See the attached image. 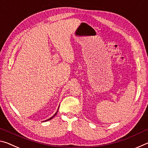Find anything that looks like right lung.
I'll use <instances>...</instances> for the list:
<instances>
[{
  "label": "right lung",
  "instance_id": "right-lung-1",
  "mask_svg": "<svg viewBox=\"0 0 148 148\" xmlns=\"http://www.w3.org/2000/svg\"><path fill=\"white\" fill-rule=\"evenodd\" d=\"M58 110H59V108H58ZM58 110H57V112H56V114H55L54 115H53V116H52V117H50V118L49 119H47V120H46V121H49V120H50V119H53V117H55V116H56V115L57 114V112H58Z\"/></svg>",
  "mask_w": 148,
  "mask_h": 148
}]
</instances>
